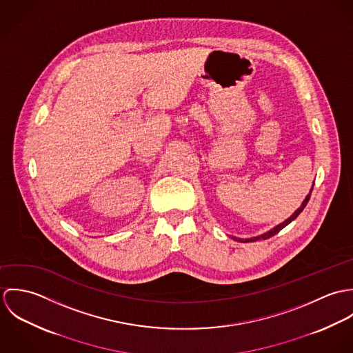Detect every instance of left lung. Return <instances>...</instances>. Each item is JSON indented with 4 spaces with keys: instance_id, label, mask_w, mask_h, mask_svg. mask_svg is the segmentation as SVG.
Segmentation results:
<instances>
[{
    "instance_id": "obj_1",
    "label": "left lung",
    "mask_w": 353,
    "mask_h": 353,
    "mask_svg": "<svg viewBox=\"0 0 353 353\" xmlns=\"http://www.w3.org/2000/svg\"><path fill=\"white\" fill-rule=\"evenodd\" d=\"M311 192L312 190H310V194L304 199V201H303L302 205H301V208H298L294 213H292V216H290L285 221H283L281 224H279V225H276L274 228H272L270 231H268V232H265V234H262V235H259V236H255V238H248V239H238V238H234L235 241H239V242H243V243H248V242H255V241H259V239H268V238H270V236H273V235H276L277 232H280L284 227H287L292 220H295L299 214H301V212H302L303 209L305 208V205H307V202L310 200V196H311Z\"/></svg>"
}]
</instances>
